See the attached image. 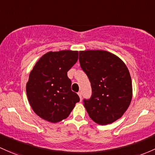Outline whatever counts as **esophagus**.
<instances>
[{"instance_id":"34e87169","label":"esophagus","mask_w":155,"mask_h":155,"mask_svg":"<svg viewBox=\"0 0 155 155\" xmlns=\"http://www.w3.org/2000/svg\"><path fill=\"white\" fill-rule=\"evenodd\" d=\"M78 95H79V98H80V101H81V99H82V94H81V92H79V93H78Z\"/></svg>"}]
</instances>
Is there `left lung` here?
Here are the masks:
<instances>
[{"label": "left lung", "instance_id": "obj_1", "mask_svg": "<svg viewBox=\"0 0 155 155\" xmlns=\"http://www.w3.org/2000/svg\"><path fill=\"white\" fill-rule=\"evenodd\" d=\"M79 62L91 83V98L84 100L90 118L100 125L121 118L132 98V79L124 62L102 50L81 51Z\"/></svg>", "mask_w": 155, "mask_h": 155}]
</instances>
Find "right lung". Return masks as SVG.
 <instances>
[{
    "mask_svg": "<svg viewBox=\"0 0 155 155\" xmlns=\"http://www.w3.org/2000/svg\"><path fill=\"white\" fill-rule=\"evenodd\" d=\"M78 51H49L37 62L26 84V94L32 110L51 123L67 118L79 101L71 89L68 71L77 62Z\"/></svg>",
    "mask_w": 155,
    "mask_h": 155,
    "instance_id": "1",
    "label": "right lung"
}]
</instances>
